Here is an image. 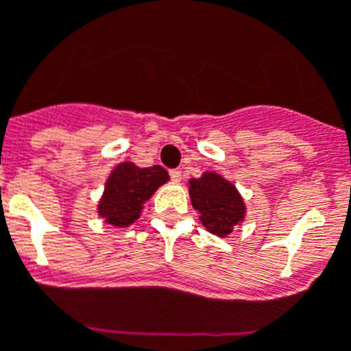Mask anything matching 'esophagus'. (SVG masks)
Wrapping results in <instances>:
<instances>
[{"label": "esophagus", "mask_w": 351, "mask_h": 351, "mask_svg": "<svg viewBox=\"0 0 351 351\" xmlns=\"http://www.w3.org/2000/svg\"><path fill=\"white\" fill-rule=\"evenodd\" d=\"M169 176H170V179H172L173 182H179L181 181V170H178V169H172L169 172Z\"/></svg>", "instance_id": "34e87169"}]
</instances>
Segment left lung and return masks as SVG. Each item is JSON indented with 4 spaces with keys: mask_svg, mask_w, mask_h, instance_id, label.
Segmentation results:
<instances>
[{
    "mask_svg": "<svg viewBox=\"0 0 351 351\" xmlns=\"http://www.w3.org/2000/svg\"><path fill=\"white\" fill-rule=\"evenodd\" d=\"M189 197L193 207L202 214V224L219 237L231 233L245 212L234 186L214 172L204 173L200 179H191Z\"/></svg>",
    "mask_w": 351,
    "mask_h": 351,
    "instance_id": "left-lung-1",
    "label": "left lung"
}]
</instances>
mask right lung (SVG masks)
<instances>
[{
  "label": "right lung",
  "mask_w": 351,
  "mask_h": 351,
  "mask_svg": "<svg viewBox=\"0 0 351 351\" xmlns=\"http://www.w3.org/2000/svg\"><path fill=\"white\" fill-rule=\"evenodd\" d=\"M169 173L163 167L153 165L141 169L134 163H121L112 170L106 182V191L99 204V214L106 223L128 226L139 219L144 204L154 189L167 182Z\"/></svg>",
  "instance_id": "add662e5"
}]
</instances>
